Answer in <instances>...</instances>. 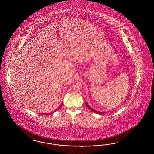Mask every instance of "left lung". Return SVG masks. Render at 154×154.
I'll use <instances>...</instances> for the list:
<instances>
[{
    "label": "left lung",
    "instance_id": "left-lung-1",
    "mask_svg": "<svg viewBox=\"0 0 154 154\" xmlns=\"http://www.w3.org/2000/svg\"><path fill=\"white\" fill-rule=\"evenodd\" d=\"M86 106L88 107V108L90 109L91 111H93V112H94V113H97L99 114V115H102L103 113H104V112H100V111H96V110L94 109L93 108H92L90 106H89V104H88L86 102Z\"/></svg>",
    "mask_w": 154,
    "mask_h": 154
}]
</instances>
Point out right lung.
<instances>
[{
    "instance_id": "1",
    "label": "right lung",
    "mask_w": 154,
    "mask_h": 154,
    "mask_svg": "<svg viewBox=\"0 0 154 154\" xmlns=\"http://www.w3.org/2000/svg\"><path fill=\"white\" fill-rule=\"evenodd\" d=\"M62 104H63V103H62ZM62 104H61L60 106H59V107L58 108H57V109H56V110H55V111H54V112H56V111H57V109H59V108H60L61 107V106H62ZM41 115H45V114H46V115H49V114H50V113H41Z\"/></svg>"
}]
</instances>
